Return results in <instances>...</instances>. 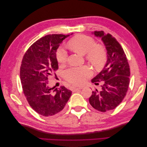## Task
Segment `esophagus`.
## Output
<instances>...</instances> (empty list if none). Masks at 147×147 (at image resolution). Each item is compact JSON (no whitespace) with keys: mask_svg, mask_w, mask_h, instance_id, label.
<instances>
[{"mask_svg":"<svg viewBox=\"0 0 147 147\" xmlns=\"http://www.w3.org/2000/svg\"><path fill=\"white\" fill-rule=\"evenodd\" d=\"M80 88H77V87H74L72 86V90L73 91H78L79 90H80Z\"/></svg>","mask_w":147,"mask_h":147,"instance_id":"obj_1","label":"esophagus"}]
</instances>
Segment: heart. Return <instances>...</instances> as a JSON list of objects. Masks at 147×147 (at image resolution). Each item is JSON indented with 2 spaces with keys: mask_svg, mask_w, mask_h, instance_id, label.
<instances>
[{
  "mask_svg": "<svg viewBox=\"0 0 147 147\" xmlns=\"http://www.w3.org/2000/svg\"><path fill=\"white\" fill-rule=\"evenodd\" d=\"M68 47L74 51L85 55V58L96 69L104 66L107 61V51L105 48L96 42L92 38L84 35H78L70 39ZM56 60L59 64H64L67 60L68 55L63 47L56 51ZM92 75L91 69L88 67L80 68H70L65 70L64 77L65 80L75 85H82Z\"/></svg>",
  "mask_w": 147,
  "mask_h": 147,
  "instance_id": "heart-1",
  "label": "heart"
}]
</instances>
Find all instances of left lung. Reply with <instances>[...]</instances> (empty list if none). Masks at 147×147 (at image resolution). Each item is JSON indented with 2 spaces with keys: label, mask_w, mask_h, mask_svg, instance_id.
Returning <instances> with one entry per match:
<instances>
[{
  "label": "left lung",
  "mask_w": 147,
  "mask_h": 147,
  "mask_svg": "<svg viewBox=\"0 0 147 147\" xmlns=\"http://www.w3.org/2000/svg\"><path fill=\"white\" fill-rule=\"evenodd\" d=\"M101 37L107 51V61L101 72L91 80L99 84L100 91H93L89 102L93 108L102 112L112 110L121 103L126 96L129 84L130 68L126 54L117 39L104 31H94Z\"/></svg>",
  "instance_id": "obj_1"
}]
</instances>
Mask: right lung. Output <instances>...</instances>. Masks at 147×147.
Segmentation results:
<instances>
[{"label": "right lung", "mask_w": 147, "mask_h": 147, "mask_svg": "<svg viewBox=\"0 0 147 147\" xmlns=\"http://www.w3.org/2000/svg\"><path fill=\"white\" fill-rule=\"evenodd\" d=\"M69 35H45L28 48L22 59L20 78L24 94L31 107L43 117L59 113L72 94V91L63 86L60 89L51 88L48 82L49 75L58 69L57 49Z\"/></svg>", "instance_id": "obj_1"}]
</instances>
